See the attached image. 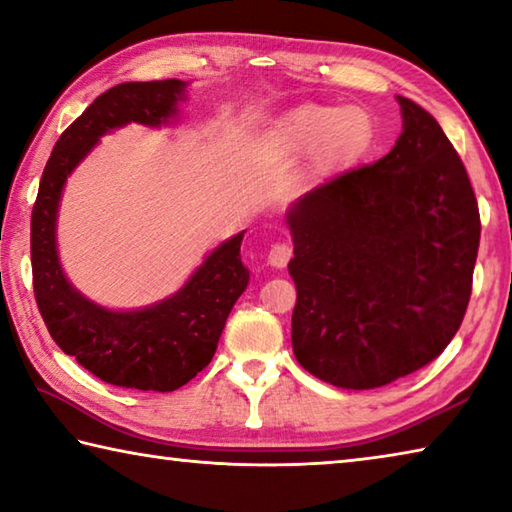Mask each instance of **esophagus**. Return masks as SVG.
<instances>
[{
	"mask_svg": "<svg viewBox=\"0 0 512 512\" xmlns=\"http://www.w3.org/2000/svg\"><path fill=\"white\" fill-rule=\"evenodd\" d=\"M291 257H293V246L287 244V241H277V244H273L271 250H268V264L275 268L287 266Z\"/></svg>",
	"mask_w": 512,
	"mask_h": 512,
	"instance_id": "obj_1",
	"label": "esophagus"
}]
</instances>
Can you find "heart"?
<instances>
[{
  "label": "heart",
  "instance_id": "heart-1",
  "mask_svg": "<svg viewBox=\"0 0 512 512\" xmlns=\"http://www.w3.org/2000/svg\"><path fill=\"white\" fill-rule=\"evenodd\" d=\"M363 126L357 112H341L336 108L307 106L293 110L280 121L275 131V144L287 153H309L323 146L327 155L348 153L361 140Z\"/></svg>",
  "mask_w": 512,
  "mask_h": 512
}]
</instances>
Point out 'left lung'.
Instances as JSON below:
<instances>
[{"mask_svg": "<svg viewBox=\"0 0 512 512\" xmlns=\"http://www.w3.org/2000/svg\"><path fill=\"white\" fill-rule=\"evenodd\" d=\"M391 153L311 189L289 212L293 354L352 391L391 384L454 339L472 293L481 216L443 128L397 97Z\"/></svg>", "mask_w": 512, "mask_h": 512, "instance_id": "obj_1", "label": "left lung"}]
</instances>
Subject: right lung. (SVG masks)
Instances as JSON below:
<instances>
[{
    "instance_id": "right-lung-1",
    "label": "right lung",
    "mask_w": 512,
    "mask_h": 512,
    "mask_svg": "<svg viewBox=\"0 0 512 512\" xmlns=\"http://www.w3.org/2000/svg\"><path fill=\"white\" fill-rule=\"evenodd\" d=\"M178 79L121 83L94 99L67 126L42 171L31 212L33 293L51 339L79 366L108 384L169 393L212 361L232 305L248 287L241 239L225 241L176 296L140 311H108L76 293L56 255V212L72 169L103 133L124 124L158 126L176 115Z\"/></svg>"
}]
</instances>
